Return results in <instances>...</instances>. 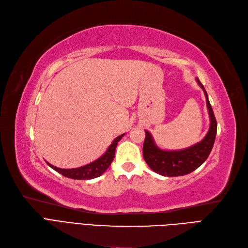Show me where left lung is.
<instances>
[{
  "instance_id": "1",
  "label": "left lung",
  "mask_w": 248,
  "mask_h": 248,
  "mask_svg": "<svg viewBox=\"0 0 248 248\" xmlns=\"http://www.w3.org/2000/svg\"><path fill=\"white\" fill-rule=\"evenodd\" d=\"M196 80L205 94L210 118V127L205 138L200 142L184 150L164 151L156 146L152 134L146 130V139H144L142 148L143 159L153 171L163 176H182L191 173L205 162L212 150L213 143H215L217 128L216 117L208 100L205 88L203 87L198 78Z\"/></svg>"
}]
</instances>
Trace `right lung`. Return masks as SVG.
<instances>
[{
  "label": "right lung",
  "instance_id": "add662e5",
  "mask_svg": "<svg viewBox=\"0 0 248 248\" xmlns=\"http://www.w3.org/2000/svg\"><path fill=\"white\" fill-rule=\"evenodd\" d=\"M124 134L119 135L118 138H116L114 140V141L108 147V149L106 151L104 155L100 156L97 160L91 162V163H89L87 165H84V166H81V167H78V168L62 169V168H58V167L51 165L50 163H48V162H47V164L51 168H53L55 171H57L58 173H61L63 176H66L69 178H73V179H91V178L98 177L99 175H101L102 173L106 171V170L108 168V166L110 164H112V162H113L114 157H115V151H116V148H117L118 141L123 138Z\"/></svg>",
  "mask_w": 248,
  "mask_h": 248
}]
</instances>
